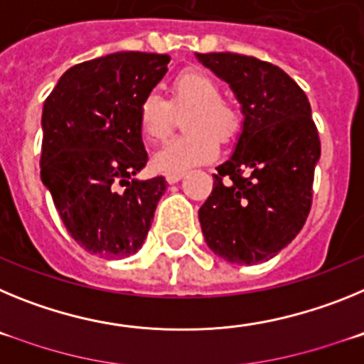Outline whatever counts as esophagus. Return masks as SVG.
Returning <instances> with one entry per match:
<instances>
[{
	"instance_id": "obj_1",
	"label": "esophagus",
	"mask_w": 364,
	"mask_h": 364,
	"mask_svg": "<svg viewBox=\"0 0 364 364\" xmlns=\"http://www.w3.org/2000/svg\"><path fill=\"white\" fill-rule=\"evenodd\" d=\"M186 173H167L166 175V180L167 184H176V182H180V180L184 178Z\"/></svg>"
}]
</instances>
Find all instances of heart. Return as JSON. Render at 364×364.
Wrapping results in <instances>:
<instances>
[{
	"label": "heart",
	"mask_w": 364,
	"mask_h": 364,
	"mask_svg": "<svg viewBox=\"0 0 364 364\" xmlns=\"http://www.w3.org/2000/svg\"><path fill=\"white\" fill-rule=\"evenodd\" d=\"M175 111H191L186 118V136L173 138L153 156L160 173H186L217 156V138L226 142L239 129L233 109L222 102L218 83L202 70L182 73L171 85V104L159 92H147L138 104V129L149 142L171 133Z\"/></svg>",
	"instance_id": "obj_1"
}]
</instances>
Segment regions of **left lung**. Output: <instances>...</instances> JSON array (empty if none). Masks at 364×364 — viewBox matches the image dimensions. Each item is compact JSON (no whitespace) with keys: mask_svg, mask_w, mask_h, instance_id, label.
Instances as JSON below:
<instances>
[{"mask_svg":"<svg viewBox=\"0 0 364 364\" xmlns=\"http://www.w3.org/2000/svg\"><path fill=\"white\" fill-rule=\"evenodd\" d=\"M195 58L230 85L244 117L233 153L217 166L213 191L198 210L202 233L220 259L259 264L288 246L310 213L321 159L310 102L268 62L233 53Z\"/></svg>","mask_w":364,"mask_h":364,"instance_id":"obj_1","label":"left lung"}]
</instances>
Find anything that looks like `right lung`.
<instances>
[{"label": "right lung", "instance_id": "right-lung-1", "mask_svg": "<svg viewBox=\"0 0 364 364\" xmlns=\"http://www.w3.org/2000/svg\"><path fill=\"white\" fill-rule=\"evenodd\" d=\"M167 54L114 53L70 67L41 112V182L76 242L107 259L142 247L166 178L147 162L138 104L166 76Z\"/></svg>", "mask_w": 364, "mask_h": 364}]
</instances>
